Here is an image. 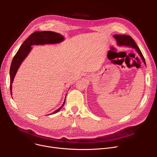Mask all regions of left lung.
Instances as JSON below:
<instances>
[{"label": "left lung", "mask_w": 157, "mask_h": 157, "mask_svg": "<svg viewBox=\"0 0 157 157\" xmlns=\"http://www.w3.org/2000/svg\"><path fill=\"white\" fill-rule=\"evenodd\" d=\"M113 36L115 38V39L117 40V43L119 46H125L134 48L137 51V52L139 53L140 56H141L144 64L146 65L144 58L141 50H140V49L139 48V47L137 46V45L135 43L134 40L132 38L127 35H118L117 34V35H114Z\"/></svg>", "instance_id": "1"}]
</instances>
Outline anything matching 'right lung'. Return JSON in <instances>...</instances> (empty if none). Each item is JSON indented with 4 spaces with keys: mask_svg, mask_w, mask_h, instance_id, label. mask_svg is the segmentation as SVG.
Listing matches in <instances>:
<instances>
[{
    "mask_svg": "<svg viewBox=\"0 0 157 157\" xmlns=\"http://www.w3.org/2000/svg\"><path fill=\"white\" fill-rule=\"evenodd\" d=\"M64 37L59 33L52 32V31H43V32H35L32 34L19 48L18 51L14 55L11 62L10 67V92L12 95V84L14 80V78L16 75L18 68L22 62L25 59L32 49V45L39 44H56L63 41ZM65 99L62 105L55 111L52 114H55L59 112L64 105ZM50 115L51 114H49Z\"/></svg>",
    "mask_w": 157,
    "mask_h": 157,
    "instance_id": "add662e5",
    "label": "right lung"
}]
</instances>
